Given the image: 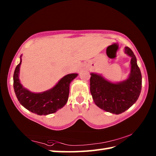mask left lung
<instances>
[{"mask_svg":"<svg viewBox=\"0 0 156 156\" xmlns=\"http://www.w3.org/2000/svg\"><path fill=\"white\" fill-rule=\"evenodd\" d=\"M125 51L131 59V73L126 80L112 83L102 76L91 73L90 91L94 101L100 109L120 114L129 109L137 101L142 89V75L137 60L128 47Z\"/></svg>","mask_w":156,"mask_h":156,"instance_id":"8db88e82","label":"left lung"}]
</instances>
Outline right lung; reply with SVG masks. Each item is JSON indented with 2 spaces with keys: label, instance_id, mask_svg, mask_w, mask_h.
I'll use <instances>...</instances> for the list:
<instances>
[{
  "label": "right lung",
  "instance_id": "1",
  "mask_svg": "<svg viewBox=\"0 0 156 156\" xmlns=\"http://www.w3.org/2000/svg\"><path fill=\"white\" fill-rule=\"evenodd\" d=\"M21 62L20 59L14 73V89L20 103L31 112L40 115L54 113L64 107L68 100L70 83L77 77V73L64 76L50 90L34 94L25 89L20 83L18 74Z\"/></svg>",
  "mask_w": 156,
  "mask_h": 156
}]
</instances>
